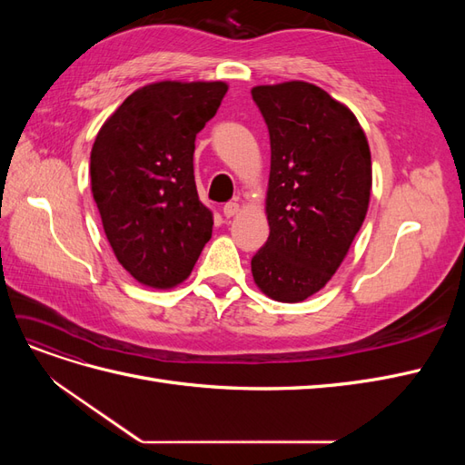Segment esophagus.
<instances>
[{
    "label": "esophagus",
    "mask_w": 465,
    "mask_h": 465,
    "mask_svg": "<svg viewBox=\"0 0 465 465\" xmlns=\"http://www.w3.org/2000/svg\"><path fill=\"white\" fill-rule=\"evenodd\" d=\"M238 209H241V205H238V202H229V203H224L223 205V215L224 217H234L236 213H238Z\"/></svg>",
    "instance_id": "obj_1"
}]
</instances>
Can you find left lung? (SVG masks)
I'll return each instance as SVG.
<instances>
[{
	"label": "left lung",
	"mask_w": 465,
	"mask_h": 465,
	"mask_svg": "<svg viewBox=\"0 0 465 465\" xmlns=\"http://www.w3.org/2000/svg\"><path fill=\"white\" fill-rule=\"evenodd\" d=\"M270 132V236L252 258L256 285L301 302L328 283L367 217L372 166L353 112L316 85L252 89Z\"/></svg>",
	"instance_id": "8db88e82"
}]
</instances>
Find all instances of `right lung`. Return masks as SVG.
Here are the masks:
<instances>
[{
    "label": "right lung",
    "instance_id": "right-lung-1",
    "mask_svg": "<svg viewBox=\"0 0 465 465\" xmlns=\"http://www.w3.org/2000/svg\"><path fill=\"white\" fill-rule=\"evenodd\" d=\"M227 89L223 81L153 83L125 98L94 139L91 188L106 238L147 287L182 283L211 238L193 151Z\"/></svg>",
    "mask_w": 465,
    "mask_h": 465
}]
</instances>
